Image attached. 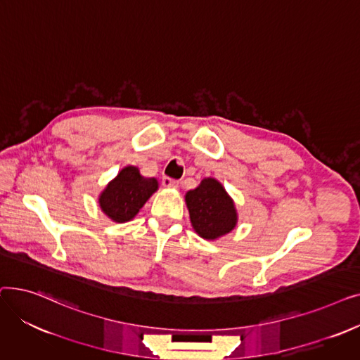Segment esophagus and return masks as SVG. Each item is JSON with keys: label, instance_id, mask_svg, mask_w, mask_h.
Instances as JSON below:
<instances>
[{"label": "esophagus", "instance_id": "esophagus-1", "mask_svg": "<svg viewBox=\"0 0 360 360\" xmlns=\"http://www.w3.org/2000/svg\"><path fill=\"white\" fill-rule=\"evenodd\" d=\"M162 185H163L165 188H176V186L179 185V182L175 181V179H172V178H169V176H163V178H162Z\"/></svg>", "mask_w": 360, "mask_h": 360}]
</instances>
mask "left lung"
Returning <instances> with one entry per match:
<instances>
[{"label":"left lung","instance_id":"8db88e82","mask_svg":"<svg viewBox=\"0 0 360 360\" xmlns=\"http://www.w3.org/2000/svg\"><path fill=\"white\" fill-rule=\"evenodd\" d=\"M185 202L193 228L201 238L214 240L235 229V202L217 179L204 178L195 190L185 194Z\"/></svg>","mask_w":360,"mask_h":360}]
</instances>
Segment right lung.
Segmentation results:
<instances>
[{
    "label": "right lung",
    "mask_w": 360,
    "mask_h": 360,
    "mask_svg": "<svg viewBox=\"0 0 360 360\" xmlns=\"http://www.w3.org/2000/svg\"><path fill=\"white\" fill-rule=\"evenodd\" d=\"M158 188L156 178H144L139 167L125 166L101 193L99 205L110 220L125 223L137 216Z\"/></svg>",
    "instance_id": "1"
}]
</instances>
